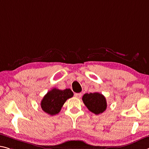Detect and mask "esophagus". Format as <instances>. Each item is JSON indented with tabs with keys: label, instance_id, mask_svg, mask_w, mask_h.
<instances>
[{
	"label": "esophagus",
	"instance_id": "obj_1",
	"mask_svg": "<svg viewBox=\"0 0 149 149\" xmlns=\"http://www.w3.org/2000/svg\"><path fill=\"white\" fill-rule=\"evenodd\" d=\"M82 94L81 93H74V96L75 97H77V98H80L81 97Z\"/></svg>",
	"mask_w": 149,
	"mask_h": 149
}]
</instances>
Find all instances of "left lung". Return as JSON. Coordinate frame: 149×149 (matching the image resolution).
<instances>
[{"label":"left lung","instance_id":"obj_1","mask_svg":"<svg viewBox=\"0 0 149 149\" xmlns=\"http://www.w3.org/2000/svg\"><path fill=\"white\" fill-rule=\"evenodd\" d=\"M82 100L87 108L95 115L103 113L107 109L106 99L104 95L100 93L95 92L84 94Z\"/></svg>","mask_w":149,"mask_h":149}]
</instances>
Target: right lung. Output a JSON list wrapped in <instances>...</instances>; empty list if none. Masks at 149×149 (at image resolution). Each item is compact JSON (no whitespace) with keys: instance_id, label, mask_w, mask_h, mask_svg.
I'll return each instance as SVG.
<instances>
[{"instance_id":"1","label":"right lung","mask_w":149,"mask_h":149,"mask_svg":"<svg viewBox=\"0 0 149 149\" xmlns=\"http://www.w3.org/2000/svg\"><path fill=\"white\" fill-rule=\"evenodd\" d=\"M74 95L70 89L64 90L53 88L49 91L41 101L42 109L50 115H55L60 111L63 105L68 99Z\"/></svg>"}]
</instances>
